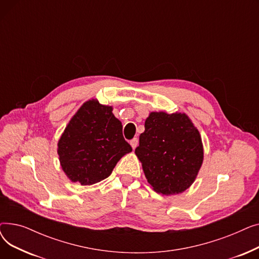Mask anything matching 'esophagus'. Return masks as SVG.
<instances>
[{
  "label": "esophagus",
  "mask_w": 259,
  "mask_h": 259,
  "mask_svg": "<svg viewBox=\"0 0 259 259\" xmlns=\"http://www.w3.org/2000/svg\"><path fill=\"white\" fill-rule=\"evenodd\" d=\"M138 144H139V140H138L137 138H134V139H132V140L130 141V145H131V147H132L133 150H134L135 148H137Z\"/></svg>",
  "instance_id": "1"
}]
</instances>
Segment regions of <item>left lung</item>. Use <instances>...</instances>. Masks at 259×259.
I'll use <instances>...</instances> for the list:
<instances>
[{"instance_id":"left-lung-1","label":"left lung","mask_w":259,"mask_h":259,"mask_svg":"<svg viewBox=\"0 0 259 259\" xmlns=\"http://www.w3.org/2000/svg\"><path fill=\"white\" fill-rule=\"evenodd\" d=\"M135 154L148 183L162 195L184 192L201 167V138L185 113L151 112L145 121Z\"/></svg>"}]
</instances>
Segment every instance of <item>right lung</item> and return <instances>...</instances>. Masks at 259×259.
<instances>
[{"label": "right lung", "mask_w": 259, "mask_h": 259, "mask_svg": "<svg viewBox=\"0 0 259 259\" xmlns=\"http://www.w3.org/2000/svg\"><path fill=\"white\" fill-rule=\"evenodd\" d=\"M61 166L73 183L93 185L107 179L117 161L132 151L112 107L91 100L70 119L58 144Z\"/></svg>", "instance_id": "add662e5"}]
</instances>
